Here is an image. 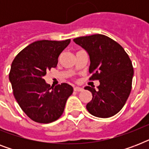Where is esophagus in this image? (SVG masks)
I'll list each match as a JSON object with an SVG mask.
<instances>
[{
    "instance_id": "1",
    "label": "esophagus",
    "mask_w": 149,
    "mask_h": 149,
    "mask_svg": "<svg viewBox=\"0 0 149 149\" xmlns=\"http://www.w3.org/2000/svg\"><path fill=\"white\" fill-rule=\"evenodd\" d=\"M73 90H74V91H77V92H80V91H83V88H81V87H78V86H74V87H73Z\"/></svg>"
}]
</instances>
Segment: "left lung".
Returning <instances> with one entry per match:
<instances>
[{
  "label": "left lung",
  "instance_id": "obj_1",
  "mask_svg": "<svg viewBox=\"0 0 149 149\" xmlns=\"http://www.w3.org/2000/svg\"><path fill=\"white\" fill-rule=\"evenodd\" d=\"M88 52L91 80H99L98 90L86 86L93 98L87 111L97 118L115 115L122 109L132 91L134 69L122 46L107 36L97 34L73 39Z\"/></svg>",
  "mask_w": 149,
  "mask_h": 149
}]
</instances>
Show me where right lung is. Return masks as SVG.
<instances>
[{"instance_id": "right-lung-1", "label": "right lung", "mask_w": 149, "mask_h": 149, "mask_svg": "<svg viewBox=\"0 0 149 149\" xmlns=\"http://www.w3.org/2000/svg\"><path fill=\"white\" fill-rule=\"evenodd\" d=\"M70 43L41 40L31 43L17 54L11 64L9 79L13 93L22 110L38 123L53 122L63 114L73 89L67 84L50 86L43 78L56 67L60 53Z\"/></svg>"}]
</instances>
